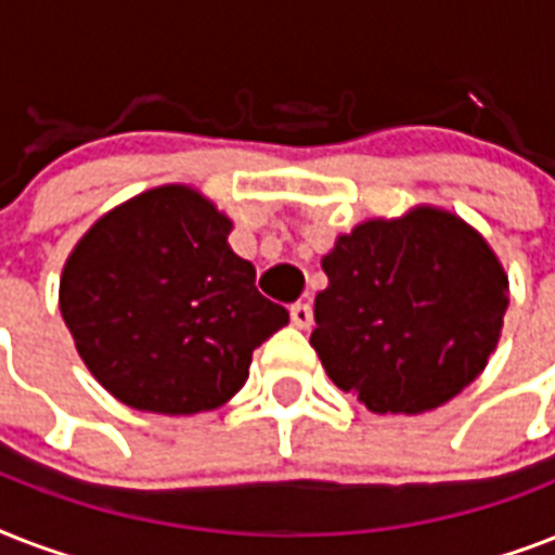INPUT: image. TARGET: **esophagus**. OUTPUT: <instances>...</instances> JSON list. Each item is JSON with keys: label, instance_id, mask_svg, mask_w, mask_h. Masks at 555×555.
Masks as SVG:
<instances>
[{"label": "esophagus", "instance_id": "esophagus-1", "mask_svg": "<svg viewBox=\"0 0 555 555\" xmlns=\"http://www.w3.org/2000/svg\"><path fill=\"white\" fill-rule=\"evenodd\" d=\"M291 322H294L296 328L299 331H308L313 325V311H311V305H305V302H296L291 305Z\"/></svg>", "mask_w": 555, "mask_h": 555}]
</instances>
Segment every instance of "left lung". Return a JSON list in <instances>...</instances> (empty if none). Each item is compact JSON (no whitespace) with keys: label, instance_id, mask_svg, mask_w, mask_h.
I'll return each instance as SVG.
<instances>
[{"label":"left lung","instance_id":"left-lung-1","mask_svg":"<svg viewBox=\"0 0 555 555\" xmlns=\"http://www.w3.org/2000/svg\"><path fill=\"white\" fill-rule=\"evenodd\" d=\"M311 346L334 386L374 414H423L473 383L495 351L509 279L473 224L417 204L369 218L322 256Z\"/></svg>","mask_w":555,"mask_h":555}]
</instances>
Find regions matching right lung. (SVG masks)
<instances>
[{
	"instance_id": "obj_1",
	"label": "right lung",
	"mask_w": 555,
	"mask_h": 555,
	"mask_svg": "<svg viewBox=\"0 0 555 555\" xmlns=\"http://www.w3.org/2000/svg\"><path fill=\"white\" fill-rule=\"evenodd\" d=\"M230 230L204 192L164 184L103 212L68 253L63 320L86 369L129 409L224 405L247 383L253 351L287 325Z\"/></svg>"
}]
</instances>
